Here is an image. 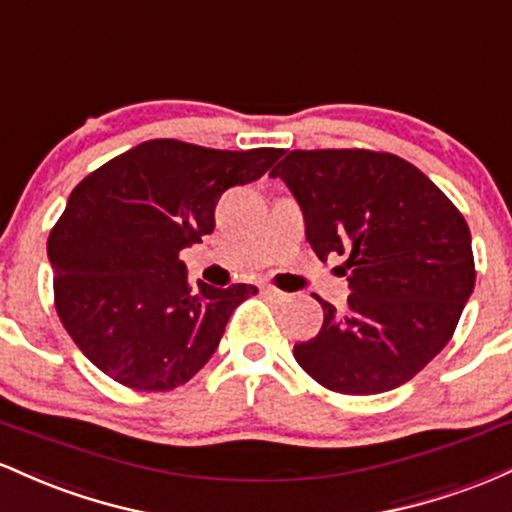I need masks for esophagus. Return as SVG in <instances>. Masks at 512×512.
Wrapping results in <instances>:
<instances>
[{"label":"esophagus","mask_w":512,"mask_h":512,"mask_svg":"<svg viewBox=\"0 0 512 512\" xmlns=\"http://www.w3.org/2000/svg\"><path fill=\"white\" fill-rule=\"evenodd\" d=\"M260 291H262V296H267L269 301H276V303H284L286 298H289L284 291H276V289H272V286H262Z\"/></svg>","instance_id":"34e87169"}]
</instances>
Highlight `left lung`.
<instances>
[{
	"label": "left lung",
	"instance_id": "1",
	"mask_svg": "<svg viewBox=\"0 0 512 512\" xmlns=\"http://www.w3.org/2000/svg\"><path fill=\"white\" fill-rule=\"evenodd\" d=\"M303 211L320 260L346 257L344 308L293 346L298 366L327 390L378 395L414 378L450 342L474 291L464 216L404 158L363 149L291 151L276 166Z\"/></svg>",
	"mask_w": 512,
	"mask_h": 512
}]
</instances>
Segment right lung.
<instances>
[{"label":"right lung","mask_w":512,"mask_h":512,"mask_svg":"<svg viewBox=\"0 0 512 512\" xmlns=\"http://www.w3.org/2000/svg\"><path fill=\"white\" fill-rule=\"evenodd\" d=\"M281 149L219 151L151 139L74 187L48 260L64 330L105 375L134 390L185 385L257 289L187 279L180 252L214 231L228 187L262 178Z\"/></svg>","instance_id":"obj_1"}]
</instances>
